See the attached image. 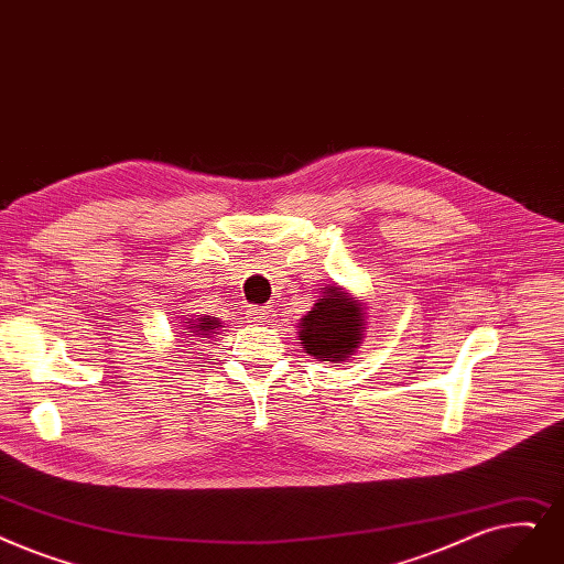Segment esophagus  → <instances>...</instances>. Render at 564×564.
Segmentation results:
<instances>
[{"mask_svg":"<svg viewBox=\"0 0 564 564\" xmlns=\"http://www.w3.org/2000/svg\"><path fill=\"white\" fill-rule=\"evenodd\" d=\"M272 308L269 306H253V308H249V321L253 323V325H264V323H269V317H272Z\"/></svg>","mask_w":564,"mask_h":564,"instance_id":"34e87169","label":"esophagus"}]
</instances>
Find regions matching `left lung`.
Returning <instances> with one entry per match:
<instances>
[{"mask_svg":"<svg viewBox=\"0 0 564 564\" xmlns=\"http://www.w3.org/2000/svg\"><path fill=\"white\" fill-rule=\"evenodd\" d=\"M366 332L364 304L346 288H323V297L300 321V340L317 361L340 364L357 352Z\"/></svg>","mask_w":564,"mask_h":564,"instance_id":"left-lung-1","label":"left lung"}]
</instances>
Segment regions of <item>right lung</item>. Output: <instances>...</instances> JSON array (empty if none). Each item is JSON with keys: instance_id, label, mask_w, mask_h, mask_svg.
<instances>
[{"instance_id": "1", "label": "right lung", "mask_w": 564, "mask_h": 564, "mask_svg": "<svg viewBox=\"0 0 564 564\" xmlns=\"http://www.w3.org/2000/svg\"><path fill=\"white\" fill-rule=\"evenodd\" d=\"M224 327V323L218 321V317H212V315H200V317H188V323L184 325L186 332L184 338L188 336L186 343H193L195 338H209L212 334H218V329Z\"/></svg>"}]
</instances>
